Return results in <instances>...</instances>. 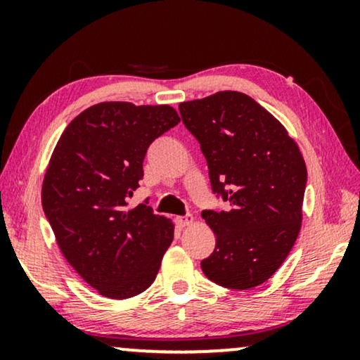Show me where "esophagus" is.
Masks as SVG:
<instances>
[{
	"label": "esophagus",
	"instance_id": "esophagus-1",
	"mask_svg": "<svg viewBox=\"0 0 360 360\" xmlns=\"http://www.w3.org/2000/svg\"><path fill=\"white\" fill-rule=\"evenodd\" d=\"M175 223L179 228H186V226H190L193 223V216L191 214H186V216H179V218H175Z\"/></svg>",
	"mask_w": 360,
	"mask_h": 360
}]
</instances>
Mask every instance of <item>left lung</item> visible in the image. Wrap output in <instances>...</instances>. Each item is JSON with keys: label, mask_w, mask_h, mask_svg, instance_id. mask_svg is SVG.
<instances>
[{"label": "left lung", "mask_w": 360, "mask_h": 360, "mask_svg": "<svg viewBox=\"0 0 360 360\" xmlns=\"http://www.w3.org/2000/svg\"><path fill=\"white\" fill-rule=\"evenodd\" d=\"M181 121L208 162L211 190L228 211L201 213L216 234L201 260L211 282L233 290L264 283L298 238L307 165L297 142L267 110L239 91L180 103Z\"/></svg>", "instance_id": "left-lung-1"}]
</instances>
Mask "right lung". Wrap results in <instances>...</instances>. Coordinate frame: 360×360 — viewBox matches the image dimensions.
<instances>
[{"mask_svg": "<svg viewBox=\"0 0 360 360\" xmlns=\"http://www.w3.org/2000/svg\"><path fill=\"white\" fill-rule=\"evenodd\" d=\"M180 122L172 106L106 101L62 132L42 185V208L68 264L103 297L147 290L174 240V224L129 198L144 176L146 152Z\"/></svg>", "mask_w": 360, "mask_h": 360, "instance_id": "add662e5", "label": "right lung"}]
</instances>
